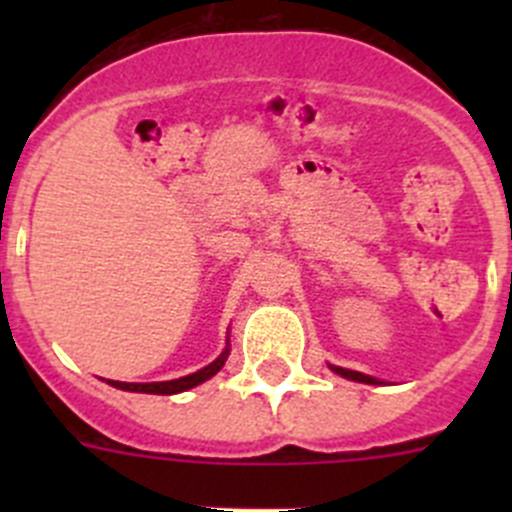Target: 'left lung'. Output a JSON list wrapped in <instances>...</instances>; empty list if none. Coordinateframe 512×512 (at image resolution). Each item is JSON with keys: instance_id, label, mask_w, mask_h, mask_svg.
<instances>
[{"instance_id": "obj_1", "label": "left lung", "mask_w": 512, "mask_h": 512, "mask_svg": "<svg viewBox=\"0 0 512 512\" xmlns=\"http://www.w3.org/2000/svg\"><path fill=\"white\" fill-rule=\"evenodd\" d=\"M327 366H329V369L334 371V374L344 376V379H349V381H359V384H376V386H381V384H384V381H381V379H376V376L361 374V371L344 369V366H334V364H327Z\"/></svg>"}]
</instances>
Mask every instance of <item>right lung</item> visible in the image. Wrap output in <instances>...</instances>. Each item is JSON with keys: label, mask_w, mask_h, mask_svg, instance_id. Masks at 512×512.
<instances>
[{"label": "right lung", "mask_w": 512, "mask_h": 512, "mask_svg": "<svg viewBox=\"0 0 512 512\" xmlns=\"http://www.w3.org/2000/svg\"><path fill=\"white\" fill-rule=\"evenodd\" d=\"M227 356H230V332H227L225 349H223V352H220L218 359L210 361L208 366L198 369V371H195V374L180 376V379H170V381H151V384H128V381H111V379H108V384H111L113 389L136 391V394H160V396L180 394V391H188V389H193V386L203 384V381L213 379V376L218 374V371L225 366Z\"/></svg>", "instance_id": "1"}]
</instances>
